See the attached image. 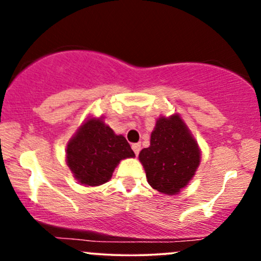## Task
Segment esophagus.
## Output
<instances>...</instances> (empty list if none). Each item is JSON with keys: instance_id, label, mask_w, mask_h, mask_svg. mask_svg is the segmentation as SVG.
<instances>
[{"instance_id": "1", "label": "esophagus", "mask_w": 261, "mask_h": 261, "mask_svg": "<svg viewBox=\"0 0 261 261\" xmlns=\"http://www.w3.org/2000/svg\"><path fill=\"white\" fill-rule=\"evenodd\" d=\"M131 147H133V151L135 152V154H139V152H140V149H141V145L140 143H133V146H131Z\"/></svg>"}]
</instances>
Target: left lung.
<instances>
[{"instance_id":"1","label":"left lung","mask_w":261,"mask_h":261,"mask_svg":"<svg viewBox=\"0 0 261 261\" xmlns=\"http://www.w3.org/2000/svg\"><path fill=\"white\" fill-rule=\"evenodd\" d=\"M139 160L154 190L176 195L195 175L201 151L181 116L174 113L157 119L149 147L140 152Z\"/></svg>"}]
</instances>
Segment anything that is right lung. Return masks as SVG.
Masks as SVG:
<instances>
[{
	"mask_svg": "<svg viewBox=\"0 0 261 261\" xmlns=\"http://www.w3.org/2000/svg\"><path fill=\"white\" fill-rule=\"evenodd\" d=\"M135 153L122 135H116L101 118L89 115L66 147V163L81 185L98 187L112 178L120 161Z\"/></svg>",
	"mask_w": 261,
	"mask_h": 261,
	"instance_id": "1",
	"label": "right lung"
}]
</instances>
